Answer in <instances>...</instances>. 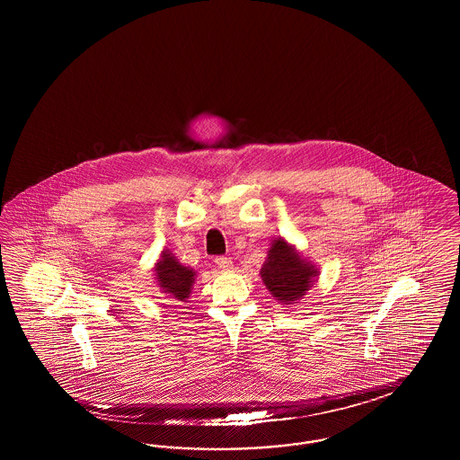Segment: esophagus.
Wrapping results in <instances>:
<instances>
[{
  "label": "esophagus",
  "mask_w": 460,
  "mask_h": 460,
  "mask_svg": "<svg viewBox=\"0 0 460 460\" xmlns=\"http://www.w3.org/2000/svg\"><path fill=\"white\" fill-rule=\"evenodd\" d=\"M216 263L219 265L220 269H224V270L233 267V261H231V259H227V257H217V259H216Z\"/></svg>",
  "instance_id": "obj_1"
}]
</instances>
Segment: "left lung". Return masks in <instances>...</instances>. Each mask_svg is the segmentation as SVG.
<instances>
[{
    "label": "left lung",
    "mask_w": 460,
    "mask_h": 460,
    "mask_svg": "<svg viewBox=\"0 0 460 460\" xmlns=\"http://www.w3.org/2000/svg\"><path fill=\"white\" fill-rule=\"evenodd\" d=\"M261 276L263 285L278 300L291 304L305 295L315 270L310 263L302 261L285 240L279 238L272 243Z\"/></svg>",
    "instance_id": "8db88e82"
}]
</instances>
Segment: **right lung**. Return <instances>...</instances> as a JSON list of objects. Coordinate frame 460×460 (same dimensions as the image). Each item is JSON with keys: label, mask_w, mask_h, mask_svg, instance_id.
<instances>
[{"label": "right lung", "mask_w": 460, "mask_h": 460, "mask_svg": "<svg viewBox=\"0 0 460 460\" xmlns=\"http://www.w3.org/2000/svg\"><path fill=\"white\" fill-rule=\"evenodd\" d=\"M156 279L160 288H164L165 293H169L174 300H186L191 286L195 281V272L175 261L172 253L164 252L160 262L156 263Z\"/></svg>", "instance_id": "1"}]
</instances>
